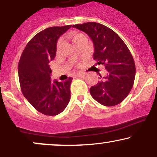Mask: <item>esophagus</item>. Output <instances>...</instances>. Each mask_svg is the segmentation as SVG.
<instances>
[{
	"instance_id": "34e87169",
	"label": "esophagus",
	"mask_w": 157,
	"mask_h": 157,
	"mask_svg": "<svg viewBox=\"0 0 157 157\" xmlns=\"http://www.w3.org/2000/svg\"><path fill=\"white\" fill-rule=\"evenodd\" d=\"M84 76H85V74H84V73H77V77H83Z\"/></svg>"
}]
</instances>
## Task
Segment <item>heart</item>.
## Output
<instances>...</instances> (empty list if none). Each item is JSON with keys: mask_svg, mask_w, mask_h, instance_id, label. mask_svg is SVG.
<instances>
[{"mask_svg": "<svg viewBox=\"0 0 157 157\" xmlns=\"http://www.w3.org/2000/svg\"><path fill=\"white\" fill-rule=\"evenodd\" d=\"M67 37L68 39L71 40L72 41L75 45H77L79 42H80V41L85 40V36L83 35V34L76 31H71L68 32L67 35ZM61 44H62V41H61V40H59L57 41V50L60 48Z\"/></svg>", "mask_w": 157, "mask_h": 157, "instance_id": "1", "label": "heart"}]
</instances>
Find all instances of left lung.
Segmentation results:
<instances>
[{"instance_id": "obj_1", "label": "left lung", "mask_w": 157, "mask_h": 157, "mask_svg": "<svg viewBox=\"0 0 157 157\" xmlns=\"http://www.w3.org/2000/svg\"><path fill=\"white\" fill-rule=\"evenodd\" d=\"M86 32L94 46V60L107 70L105 77L90 88L96 101L105 106L120 104L130 93L134 85L136 68L134 58L120 36L109 27L95 22L74 25Z\"/></svg>"}]
</instances>
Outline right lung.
<instances>
[{
    "mask_svg": "<svg viewBox=\"0 0 157 157\" xmlns=\"http://www.w3.org/2000/svg\"><path fill=\"white\" fill-rule=\"evenodd\" d=\"M71 26H53L40 32L27 44L18 63L23 96L37 111L48 116L63 111L71 98L72 77L65 82L51 80L48 65L56 56L57 40Z\"/></svg>",
    "mask_w": 157,
    "mask_h": 157,
    "instance_id": "1",
    "label": "right lung"
}]
</instances>
